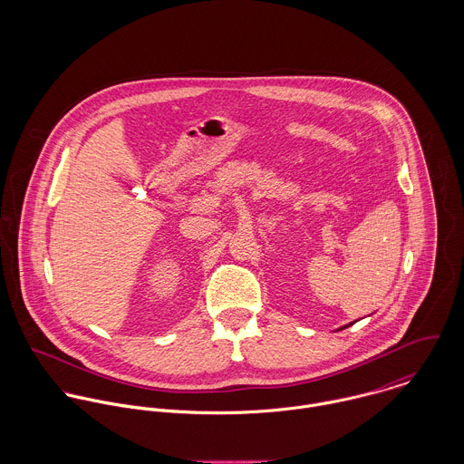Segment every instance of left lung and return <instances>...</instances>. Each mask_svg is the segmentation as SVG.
<instances>
[{"label": "left lung", "mask_w": 464, "mask_h": 464, "mask_svg": "<svg viewBox=\"0 0 464 464\" xmlns=\"http://www.w3.org/2000/svg\"><path fill=\"white\" fill-rule=\"evenodd\" d=\"M350 325H352V324H350ZM346 327H348V325H344V327H343V329H346Z\"/></svg>", "instance_id": "left-lung-1"}]
</instances>
